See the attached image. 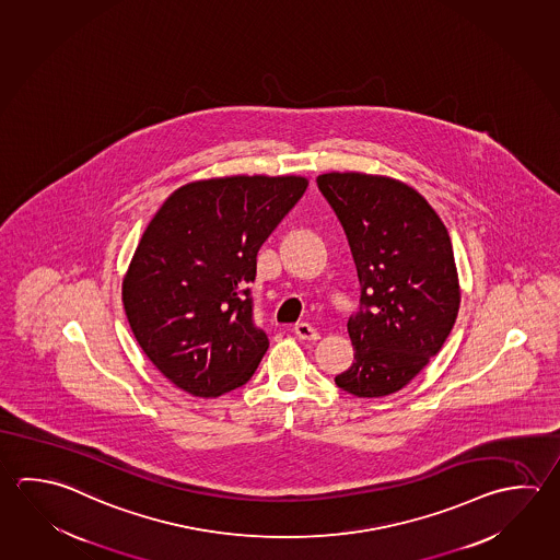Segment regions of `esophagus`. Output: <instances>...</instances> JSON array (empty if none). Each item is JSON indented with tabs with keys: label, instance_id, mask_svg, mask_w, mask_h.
<instances>
[{
	"label": "esophagus",
	"instance_id": "esophagus-1",
	"mask_svg": "<svg viewBox=\"0 0 560 560\" xmlns=\"http://www.w3.org/2000/svg\"><path fill=\"white\" fill-rule=\"evenodd\" d=\"M295 336L298 339H304V341H317L319 339V331H317L316 327L310 326V324H295L294 327Z\"/></svg>",
	"mask_w": 560,
	"mask_h": 560
}]
</instances>
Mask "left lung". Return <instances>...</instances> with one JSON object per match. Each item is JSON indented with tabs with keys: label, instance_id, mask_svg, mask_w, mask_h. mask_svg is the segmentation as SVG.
<instances>
[{
	"label": "left lung",
	"instance_id": "8db88e82",
	"mask_svg": "<svg viewBox=\"0 0 560 560\" xmlns=\"http://www.w3.org/2000/svg\"><path fill=\"white\" fill-rule=\"evenodd\" d=\"M317 187L346 231L361 284V307L347 322L355 361L336 385L387 397L430 363L456 324L452 241L427 199L397 179L334 172Z\"/></svg>",
	"mask_w": 560,
	"mask_h": 560
}]
</instances>
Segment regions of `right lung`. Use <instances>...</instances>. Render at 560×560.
Wrapping results in <instances>:
<instances>
[{"label": "right lung", "instance_id": "1", "mask_svg": "<svg viewBox=\"0 0 560 560\" xmlns=\"http://www.w3.org/2000/svg\"><path fill=\"white\" fill-rule=\"evenodd\" d=\"M307 187L298 175L184 185L153 214L124 276L143 353L175 387L221 397L255 375L268 337L253 319L256 255Z\"/></svg>", "mask_w": 560, "mask_h": 560}]
</instances>
